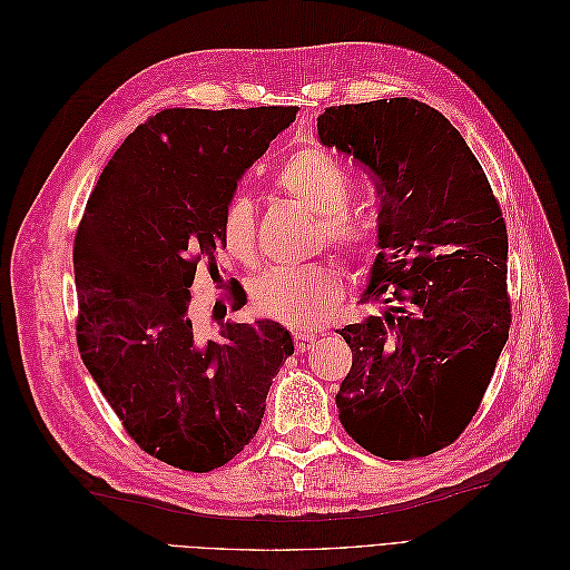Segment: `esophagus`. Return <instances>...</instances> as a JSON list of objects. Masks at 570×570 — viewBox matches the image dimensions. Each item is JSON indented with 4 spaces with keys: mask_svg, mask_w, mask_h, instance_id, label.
Wrapping results in <instances>:
<instances>
[{
    "mask_svg": "<svg viewBox=\"0 0 570 570\" xmlns=\"http://www.w3.org/2000/svg\"><path fill=\"white\" fill-rule=\"evenodd\" d=\"M315 338L317 336L311 334V332H294V347H296V352H306L313 345Z\"/></svg>",
    "mask_w": 570,
    "mask_h": 570,
    "instance_id": "34e87169",
    "label": "esophagus"
}]
</instances>
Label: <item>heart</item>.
Segmentation results:
<instances>
[{
    "label": "heart",
    "instance_id": "b5f03b06",
    "mask_svg": "<svg viewBox=\"0 0 570 570\" xmlns=\"http://www.w3.org/2000/svg\"><path fill=\"white\" fill-rule=\"evenodd\" d=\"M278 187L320 215V240L327 238L350 259H364L373 250V229L362 213L347 208L352 183L332 155L302 148L278 174ZM227 255L240 264H255L259 255L257 208L253 197L236 193L227 199L220 218ZM341 278L327 264L274 266L250 285L259 315L289 327L308 330L320 324L341 299Z\"/></svg>",
    "mask_w": 570,
    "mask_h": 570
}]
</instances>
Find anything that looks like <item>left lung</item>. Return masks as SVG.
<instances>
[{"mask_svg": "<svg viewBox=\"0 0 570 570\" xmlns=\"http://www.w3.org/2000/svg\"><path fill=\"white\" fill-rule=\"evenodd\" d=\"M317 137L381 197L366 313L336 330L352 347L338 417L371 454L409 462L454 443L492 381L510 330L505 223L462 134L424 101L330 106Z\"/></svg>", "mask_w": 570, "mask_h": 570, "instance_id": "1", "label": "left lung"}]
</instances>
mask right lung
<instances>
[{"mask_svg":"<svg viewBox=\"0 0 570 570\" xmlns=\"http://www.w3.org/2000/svg\"><path fill=\"white\" fill-rule=\"evenodd\" d=\"M296 111L165 108L116 150L78 225L80 360L131 441L169 466L208 473L246 448L294 352L274 320H225L246 306L238 281L213 306L218 334L189 287L199 268L223 283V208Z\"/></svg>","mask_w":570,"mask_h":570,"instance_id":"obj_1","label":"right lung"}]
</instances>
